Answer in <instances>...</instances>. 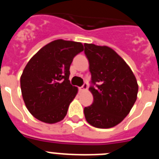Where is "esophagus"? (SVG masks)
I'll return each mask as SVG.
<instances>
[{"mask_svg": "<svg viewBox=\"0 0 159 159\" xmlns=\"http://www.w3.org/2000/svg\"><path fill=\"white\" fill-rule=\"evenodd\" d=\"M87 89H88V84L87 83H84L82 85V87L80 88V91H85Z\"/></svg>", "mask_w": 159, "mask_h": 159, "instance_id": "34e87169", "label": "esophagus"}]
</instances>
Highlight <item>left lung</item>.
Returning <instances> with one entry per match:
<instances>
[{
  "label": "left lung",
  "instance_id": "left-lung-1",
  "mask_svg": "<svg viewBox=\"0 0 159 159\" xmlns=\"http://www.w3.org/2000/svg\"><path fill=\"white\" fill-rule=\"evenodd\" d=\"M92 80V105L84 107L88 123L110 128L121 123L134 104L139 87L127 63L111 48L84 43Z\"/></svg>",
  "mask_w": 159,
  "mask_h": 159
}]
</instances>
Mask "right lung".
Returning <instances> with one entry per match:
<instances>
[{
    "mask_svg": "<svg viewBox=\"0 0 159 159\" xmlns=\"http://www.w3.org/2000/svg\"><path fill=\"white\" fill-rule=\"evenodd\" d=\"M84 51L80 42L57 40L31 58L20 77L25 103L32 116L43 123L61 121L77 94L70 84V65Z\"/></svg>",
    "mask_w": 159,
    "mask_h": 159,
    "instance_id": "obj_1",
    "label": "right lung"
}]
</instances>
